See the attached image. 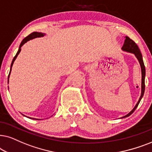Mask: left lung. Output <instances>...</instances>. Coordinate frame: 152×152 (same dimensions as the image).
Returning <instances> with one entry per match:
<instances>
[{"mask_svg": "<svg viewBox=\"0 0 152 152\" xmlns=\"http://www.w3.org/2000/svg\"><path fill=\"white\" fill-rule=\"evenodd\" d=\"M125 38H126V39H125L124 45H123L122 48V50H125V51L130 52V53H133V54H135V56H136L137 59L138 60L140 64L141 72H142V92H141L140 97L138 102H137V104L135 105V106L134 107V108H133V110H131V112L129 113V114H127L126 115H125V116L122 117V118H124V117L130 116V115L132 114L133 112H134L135 110V109H136V108L137 107V106H138V104H139L140 102L141 99L142 98L143 94H144V92H145V66L144 62H143L142 54H141L140 50L138 46H137V45L136 44H135V42L133 41V40L130 39V38H129V37H126Z\"/></svg>", "mask_w": 152, "mask_h": 152, "instance_id": "8db88e82", "label": "left lung"}]
</instances>
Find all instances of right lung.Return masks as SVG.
<instances>
[{
	"mask_svg": "<svg viewBox=\"0 0 152 152\" xmlns=\"http://www.w3.org/2000/svg\"><path fill=\"white\" fill-rule=\"evenodd\" d=\"M44 35H45V34H44V33H42V32H32L31 34H30L29 35H28L27 37L24 38V39H23V40H22L21 43V44H20V46H19V50H18V51H17V54H16V56H15V57H14L13 60H12V64H11V68H10V72H11V69H12V65H13V63H14V62H15V60H16V58H17V56L19 55V53H20V51H21L22 46H23V44L26 43V42H27L28 41H29V40H30V39H34V38H36V37H43ZM10 74H9V75H8V83H9V77H10ZM31 119H33V118H31ZM34 120H36V119H34Z\"/></svg>",
	"mask_w": 152,
	"mask_h": 152,
	"instance_id": "add662e5",
	"label": "right lung"
}]
</instances>
